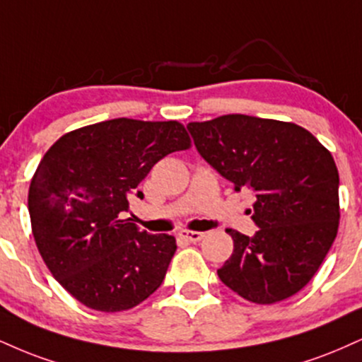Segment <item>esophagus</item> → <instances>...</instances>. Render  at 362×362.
Instances as JSON below:
<instances>
[{"instance_id":"1","label":"esophagus","mask_w":362,"mask_h":362,"mask_svg":"<svg viewBox=\"0 0 362 362\" xmlns=\"http://www.w3.org/2000/svg\"><path fill=\"white\" fill-rule=\"evenodd\" d=\"M178 236L189 243H197L204 238V233H197V230H180V234H178Z\"/></svg>"}]
</instances>
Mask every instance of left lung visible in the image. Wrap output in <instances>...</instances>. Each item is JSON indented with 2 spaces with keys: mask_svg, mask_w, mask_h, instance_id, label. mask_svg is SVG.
<instances>
[{
  "mask_svg": "<svg viewBox=\"0 0 362 362\" xmlns=\"http://www.w3.org/2000/svg\"><path fill=\"white\" fill-rule=\"evenodd\" d=\"M206 162L255 194V236L228 229L234 251L221 281L255 303L300 291L324 261L339 228V172L329 150L293 123L228 115L189 123Z\"/></svg>",
  "mask_w": 362,
  "mask_h": 362,
  "instance_id": "left-lung-1",
  "label": "left lung"
}]
</instances>
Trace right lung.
I'll use <instances>...</instances> for the list:
<instances>
[{
	"mask_svg": "<svg viewBox=\"0 0 362 362\" xmlns=\"http://www.w3.org/2000/svg\"><path fill=\"white\" fill-rule=\"evenodd\" d=\"M189 146L177 121L117 117L64 134L43 156L28 192L33 238L82 305L128 310L162 285L175 238L141 233L124 214L153 165Z\"/></svg>",
	"mask_w": 362,
	"mask_h": 362,
	"instance_id": "1",
	"label": "right lung"
}]
</instances>
